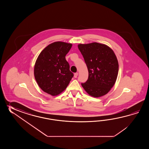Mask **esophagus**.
Here are the masks:
<instances>
[{"label": "esophagus", "instance_id": "esophagus-1", "mask_svg": "<svg viewBox=\"0 0 149 149\" xmlns=\"http://www.w3.org/2000/svg\"><path fill=\"white\" fill-rule=\"evenodd\" d=\"M78 73H75L74 74V77L76 78L77 77H78Z\"/></svg>", "mask_w": 149, "mask_h": 149}]
</instances>
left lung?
I'll return each mask as SVG.
<instances>
[{"mask_svg":"<svg viewBox=\"0 0 149 149\" xmlns=\"http://www.w3.org/2000/svg\"><path fill=\"white\" fill-rule=\"evenodd\" d=\"M78 46L88 71V78L81 83L82 87L94 97L107 94L114 85L119 70L114 52L108 46L97 42Z\"/></svg>","mask_w":149,"mask_h":149,"instance_id":"8db88e82","label":"left lung"}]
</instances>
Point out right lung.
<instances>
[{"instance_id":"right-lung-1","label":"right lung","mask_w":149,"mask_h":149,"mask_svg":"<svg viewBox=\"0 0 149 149\" xmlns=\"http://www.w3.org/2000/svg\"><path fill=\"white\" fill-rule=\"evenodd\" d=\"M71 44L57 41L41 51L36 60L34 75L36 81L44 92L52 96L64 91L73 77L65 56Z\"/></svg>"}]
</instances>
